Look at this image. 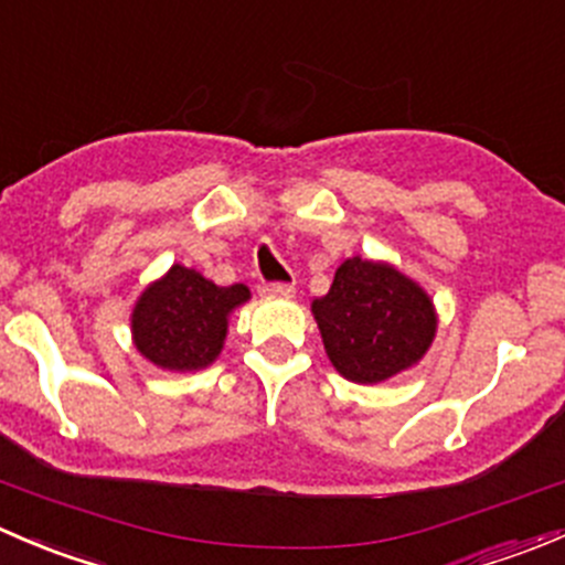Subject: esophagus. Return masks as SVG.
Here are the masks:
<instances>
[{"instance_id":"1","label":"esophagus","mask_w":565,"mask_h":565,"mask_svg":"<svg viewBox=\"0 0 565 565\" xmlns=\"http://www.w3.org/2000/svg\"><path fill=\"white\" fill-rule=\"evenodd\" d=\"M259 292L267 295V298H292V295H295V284L267 281V284H262Z\"/></svg>"}]
</instances>
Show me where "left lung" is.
I'll list each match as a JSON object with an SVG mask.
<instances>
[{
  "label": "left lung",
  "instance_id": "1",
  "mask_svg": "<svg viewBox=\"0 0 565 565\" xmlns=\"http://www.w3.org/2000/svg\"><path fill=\"white\" fill-rule=\"evenodd\" d=\"M324 352L341 377L383 383L424 358L435 339L431 300L396 267L352 256L311 306Z\"/></svg>",
  "mask_w": 565,
  "mask_h": 565
}]
</instances>
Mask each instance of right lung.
Segmentation results:
<instances>
[{
    "mask_svg": "<svg viewBox=\"0 0 565 565\" xmlns=\"http://www.w3.org/2000/svg\"><path fill=\"white\" fill-rule=\"evenodd\" d=\"M248 287H218L191 267L174 265L167 278L145 289L134 309L136 350L161 369L191 372L218 358L226 317L246 303Z\"/></svg>",
    "mask_w": 565,
    "mask_h": 565,
    "instance_id": "1",
    "label": "right lung"
}]
</instances>
